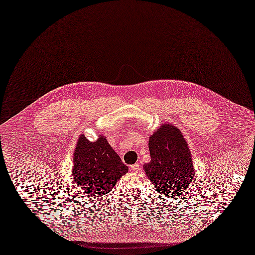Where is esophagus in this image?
<instances>
[{"mask_svg": "<svg viewBox=\"0 0 255 255\" xmlns=\"http://www.w3.org/2000/svg\"><path fill=\"white\" fill-rule=\"evenodd\" d=\"M129 170L132 172H138L140 170V162H136L133 165L129 166Z\"/></svg>", "mask_w": 255, "mask_h": 255, "instance_id": "esophagus-1", "label": "esophagus"}]
</instances>
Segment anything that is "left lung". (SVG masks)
<instances>
[{
    "instance_id": "8db88e82",
    "label": "left lung",
    "mask_w": 255,
    "mask_h": 255,
    "mask_svg": "<svg viewBox=\"0 0 255 255\" xmlns=\"http://www.w3.org/2000/svg\"><path fill=\"white\" fill-rule=\"evenodd\" d=\"M148 147L151 160L142 167L156 189L167 198L184 194L194 181L195 166L183 133L163 123L150 135Z\"/></svg>"
}]
</instances>
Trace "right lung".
<instances>
[{"mask_svg":"<svg viewBox=\"0 0 255 255\" xmlns=\"http://www.w3.org/2000/svg\"><path fill=\"white\" fill-rule=\"evenodd\" d=\"M72 157L74 183L81 191L94 198L106 195L128 171L103 134L95 141L81 134Z\"/></svg>","mask_w":255,"mask_h":255,"instance_id":"obj_1","label":"right lung"}]
</instances>
